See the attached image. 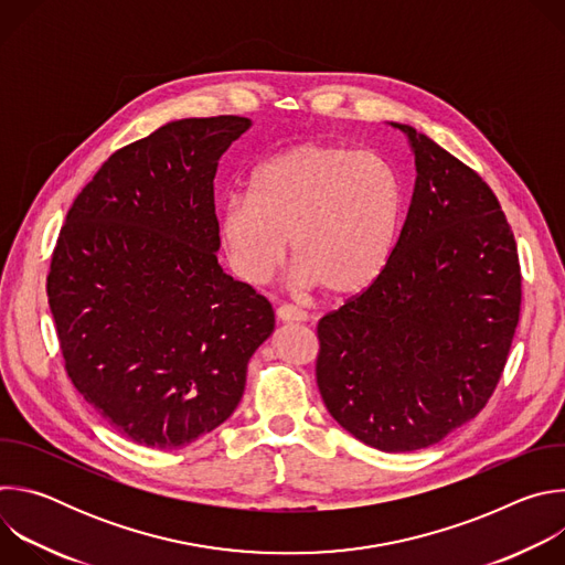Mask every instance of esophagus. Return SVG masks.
<instances>
[{
  "mask_svg": "<svg viewBox=\"0 0 565 565\" xmlns=\"http://www.w3.org/2000/svg\"><path fill=\"white\" fill-rule=\"evenodd\" d=\"M277 319L281 321V324H303L308 315L299 308H292V306H279L277 308Z\"/></svg>",
  "mask_w": 565,
  "mask_h": 565,
  "instance_id": "34e87169",
  "label": "esophagus"
}]
</instances>
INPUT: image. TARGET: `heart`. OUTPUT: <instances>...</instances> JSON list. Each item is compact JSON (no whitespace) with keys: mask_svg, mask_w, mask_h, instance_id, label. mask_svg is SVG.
<instances>
[{"mask_svg":"<svg viewBox=\"0 0 565 565\" xmlns=\"http://www.w3.org/2000/svg\"><path fill=\"white\" fill-rule=\"evenodd\" d=\"M405 179L388 158L349 145L308 140L266 163L250 196H232L218 238L232 273L264 284L290 255L301 288L351 299L386 270L405 223Z\"/></svg>","mask_w":565,"mask_h":565,"instance_id":"1","label":"heart"}]
</instances>
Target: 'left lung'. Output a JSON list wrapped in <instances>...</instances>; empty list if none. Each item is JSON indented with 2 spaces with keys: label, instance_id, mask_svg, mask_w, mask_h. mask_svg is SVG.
<instances>
[{
  "label": "left lung",
  "instance_id": "obj_1",
  "mask_svg": "<svg viewBox=\"0 0 565 565\" xmlns=\"http://www.w3.org/2000/svg\"><path fill=\"white\" fill-rule=\"evenodd\" d=\"M416 183L384 275L319 319L329 414L380 451H416L462 427L497 388L521 310L516 241L473 170L409 125Z\"/></svg>",
  "mask_w": 565,
  "mask_h": 565
}]
</instances>
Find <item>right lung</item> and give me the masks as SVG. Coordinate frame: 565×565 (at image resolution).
Instances as JSON below:
<instances>
[{
    "label": "right lung",
    "mask_w": 565,
    "mask_h": 565,
    "mask_svg": "<svg viewBox=\"0 0 565 565\" xmlns=\"http://www.w3.org/2000/svg\"><path fill=\"white\" fill-rule=\"evenodd\" d=\"M248 118H183L111 153L46 279L73 386L125 438L179 449L238 407L275 312L218 266L214 177Z\"/></svg>",
    "instance_id": "right-lung-1"
}]
</instances>
